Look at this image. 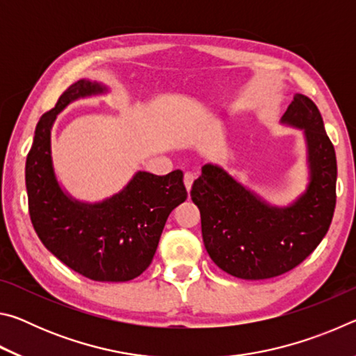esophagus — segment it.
<instances>
[{"instance_id":"1","label":"esophagus","mask_w":356,"mask_h":356,"mask_svg":"<svg viewBox=\"0 0 356 356\" xmlns=\"http://www.w3.org/2000/svg\"><path fill=\"white\" fill-rule=\"evenodd\" d=\"M193 182H195V174H193V172H185V176H184V184H185V188H186V191H190V190H191V185H193Z\"/></svg>"}]
</instances>
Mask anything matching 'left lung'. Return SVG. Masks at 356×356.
<instances>
[{"instance_id": "8db88e82", "label": "left lung", "mask_w": 356, "mask_h": 356, "mask_svg": "<svg viewBox=\"0 0 356 356\" xmlns=\"http://www.w3.org/2000/svg\"><path fill=\"white\" fill-rule=\"evenodd\" d=\"M282 122L305 129L309 152V186L291 207H270L213 165L204 166L191 186L204 246L236 278L267 280L295 268L317 248L333 220L336 152L321 111L306 95L295 94Z\"/></svg>"}]
</instances>
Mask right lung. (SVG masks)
Here are the masks:
<instances>
[{
	"instance_id": "obj_1",
	"label": "right lung",
	"mask_w": 356,
	"mask_h": 356,
	"mask_svg": "<svg viewBox=\"0 0 356 356\" xmlns=\"http://www.w3.org/2000/svg\"><path fill=\"white\" fill-rule=\"evenodd\" d=\"M104 91L99 83L80 80L42 114L26 156L28 209L40 242L63 264L92 281L122 282L152 262L168 216L186 200V190L182 171L166 176L140 171L104 202L83 204L64 195L51 165V125L72 100Z\"/></svg>"
}]
</instances>
